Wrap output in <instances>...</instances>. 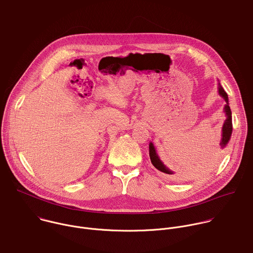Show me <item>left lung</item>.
<instances>
[{
  "label": "left lung",
  "mask_w": 253,
  "mask_h": 253,
  "mask_svg": "<svg viewBox=\"0 0 253 253\" xmlns=\"http://www.w3.org/2000/svg\"><path fill=\"white\" fill-rule=\"evenodd\" d=\"M218 94L226 102V104L224 105V108H223V112L225 113V117L226 118H225V120L223 122V125H222L221 140H220V143H219L220 149H224L226 147V145L228 144V142L230 140V137H231V133H232V119H231V110H230V107H229L227 94L224 91V89L222 88V86L220 85L219 82H218ZM149 155H150L151 162H152L153 166L156 168V169H158L159 171H161V172H163L165 174H168V175H174L175 174L172 170H170L169 168H168L162 162V160L160 159V157H159V155L157 153V150H156V148H155V146H154V144L152 142H150V144H149Z\"/></svg>",
  "instance_id": "1"
}]
</instances>
